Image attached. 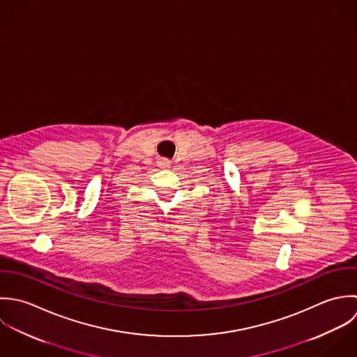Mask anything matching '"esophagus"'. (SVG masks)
Masks as SVG:
<instances>
[{
  "instance_id": "34e87169",
  "label": "esophagus",
  "mask_w": 357,
  "mask_h": 357,
  "mask_svg": "<svg viewBox=\"0 0 357 357\" xmlns=\"http://www.w3.org/2000/svg\"><path fill=\"white\" fill-rule=\"evenodd\" d=\"M160 165H161L162 168H168V167L171 165V162H169L167 158H162V160L160 161Z\"/></svg>"
}]
</instances>
